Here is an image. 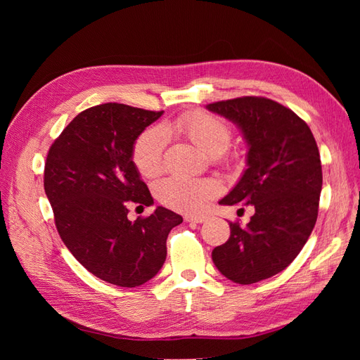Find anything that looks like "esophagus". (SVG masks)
<instances>
[{
  "label": "esophagus",
  "mask_w": 360,
  "mask_h": 360,
  "mask_svg": "<svg viewBox=\"0 0 360 360\" xmlns=\"http://www.w3.org/2000/svg\"><path fill=\"white\" fill-rule=\"evenodd\" d=\"M207 214H186L184 216V219H186L188 222H197V224H202L207 221Z\"/></svg>",
  "instance_id": "esophagus-1"
}]
</instances>
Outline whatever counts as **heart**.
<instances>
[{"mask_svg":"<svg viewBox=\"0 0 360 360\" xmlns=\"http://www.w3.org/2000/svg\"><path fill=\"white\" fill-rule=\"evenodd\" d=\"M172 130L188 136L204 153L213 158L226 151L233 138V129L224 118L204 111L181 114L165 127H150L138 136L132 155L135 167L143 177H155L162 169L167 134ZM155 192L162 204L174 210L198 212L217 195L219 186L213 180L171 176L160 180Z\"/></svg>","mask_w":360,"mask_h":360,"instance_id":"b5f03b06","label":"heart"}]
</instances>
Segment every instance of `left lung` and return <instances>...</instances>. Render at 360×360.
<instances>
[{"instance_id":"obj_1","label":"left lung","mask_w":360,"mask_h":360,"mask_svg":"<svg viewBox=\"0 0 360 360\" xmlns=\"http://www.w3.org/2000/svg\"><path fill=\"white\" fill-rule=\"evenodd\" d=\"M205 108L233 122L248 144V168L219 204L255 207L246 226L230 224V238L212 258L236 284H255L288 267L314 230L323 186L319 147L299 115L266 97Z\"/></svg>"}]
</instances>
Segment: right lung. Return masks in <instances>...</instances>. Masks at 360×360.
Returning <instances> with one entry per match:
<instances>
[{
  "mask_svg": "<svg viewBox=\"0 0 360 360\" xmlns=\"http://www.w3.org/2000/svg\"><path fill=\"white\" fill-rule=\"evenodd\" d=\"M163 114L123 103L76 115L49 148L45 192L58 234L79 263L102 281L138 287L167 258V238L183 217L165 207L130 221L129 205H153L132 160L146 127Z\"/></svg>",
  "mask_w": 360,
  "mask_h": 360,
  "instance_id": "right-lung-1",
  "label": "right lung"
}]
</instances>
